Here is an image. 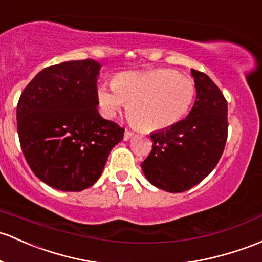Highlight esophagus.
<instances>
[{
    "label": "esophagus",
    "mask_w": 262,
    "mask_h": 262,
    "mask_svg": "<svg viewBox=\"0 0 262 262\" xmlns=\"http://www.w3.org/2000/svg\"><path fill=\"white\" fill-rule=\"evenodd\" d=\"M134 132L132 131H128V130H126L125 131V135H123V140H125V141H127V140H130L132 136H134Z\"/></svg>",
    "instance_id": "34e87169"
}]
</instances>
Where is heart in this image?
Wrapping results in <instances>:
<instances>
[{
    "instance_id": "heart-1",
    "label": "heart",
    "mask_w": 262,
    "mask_h": 262,
    "mask_svg": "<svg viewBox=\"0 0 262 262\" xmlns=\"http://www.w3.org/2000/svg\"><path fill=\"white\" fill-rule=\"evenodd\" d=\"M196 94L195 82L175 70L156 69L123 72L107 85L98 87L100 107L112 117L127 106L128 117L146 131H160L186 116Z\"/></svg>"
}]
</instances>
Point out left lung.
<instances>
[{
    "mask_svg": "<svg viewBox=\"0 0 262 262\" xmlns=\"http://www.w3.org/2000/svg\"><path fill=\"white\" fill-rule=\"evenodd\" d=\"M196 100L186 119L152 132V150L141 164L154 186L184 192L201 182L217 165L227 140V101L204 72L191 70Z\"/></svg>",
    "mask_w": 262,
    "mask_h": 262,
    "instance_id": "left-lung-1",
    "label": "left lung"
}]
</instances>
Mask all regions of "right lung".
Returning <instances> with one entry per match:
<instances>
[{"mask_svg": "<svg viewBox=\"0 0 262 262\" xmlns=\"http://www.w3.org/2000/svg\"><path fill=\"white\" fill-rule=\"evenodd\" d=\"M95 60L46 67L26 86L17 105L22 152L36 176L61 191H82L100 179L125 128L98 114Z\"/></svg>", "mask_w": 262, "mask_h": 262, "instance_id": "add662e5", "label": "right lung"}]
</instances>
